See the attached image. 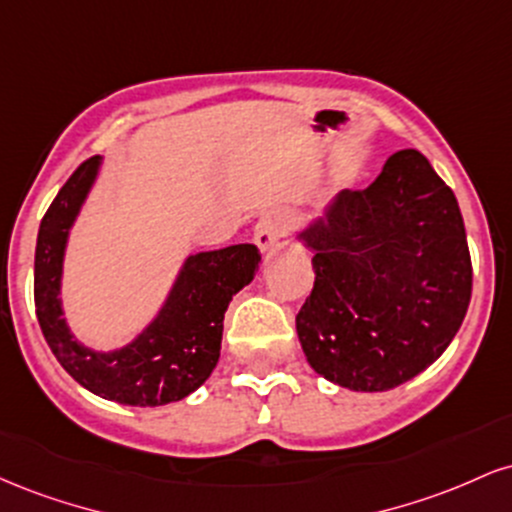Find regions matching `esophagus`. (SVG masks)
Here are the masks:
<instances>
[{"mask_svg":"<svg viewBox=\"0 0 512 512\" xmlns=\"http://www.w3.org/2000/svg\"><path fill=\"white\" fill-rule=\"evenodd\" d=\"M286 228H289V214L279 209L267 211L255 226V243L260 252H272L279 238L286 233Z\"/></svg>","mask_w":512,"mask_h":512,"instance_id":"esophagus-1","label":"esophagus"}]
</instances>
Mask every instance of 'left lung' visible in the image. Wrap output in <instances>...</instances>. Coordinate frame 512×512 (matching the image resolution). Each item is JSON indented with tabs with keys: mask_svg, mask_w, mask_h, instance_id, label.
<instances>
[{
	"mask_svg": "<svg viewBox=\"0 0 512 512\" xmlns=\"http://www.w3.org/2000/svg\"><path fill=\"white\" fill-rule=\"evenodd\" d=\"M315 286L296 315L310 368L354 392L407 383L448 349L472 298L467 233L452 190L416 149L385 161L296 233Z\"/></svg>",
	"mask_w": 512,
	"mask_h": 512,
	"instance_id": "8db88e82",
	"label": "left lung"
}]
</instances>
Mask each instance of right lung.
<instances>
[{
    "label": "right lung",
    "mask_w": 512,
    "mask_h": 512,
    "mask_svg": "<svg viewBox=\"0 0 512 512\" xmlns=\"http://www.w3.org/2000/svg\"><path fill=\"white\" fill-rule=\"evenodd\" d=\"M103 168L93 156L74 170L40 221L35 245V313L60 366L93 395L129 407L180 402L209 380L221 356L223 315L255 279L260 252L240 243L187 255L154 320L125 346L98 351L74 337L62 305L69 236Z\"/></svg>",
    "instance_id": "right-lung-1"
}]
</instances>
